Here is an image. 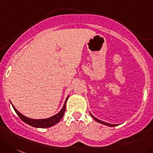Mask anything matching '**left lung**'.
<instances>
[{
    "mask_svg": "<svg viewBox=\"0 0 153 153\" xmlns=\"http://www.w3.org/2000/svg\"><path fill=\"white\" fill-rule=\"evenodd\" d=\"M91 116H92L93 118H94V120H96L97 122H100V123H101V124H103V125H107V126H110V127H115V126H116V125H112V124L106 123V122H102V121H100V120H99V119H97V118H95V117H94V115H91Z\"/></svg>",
    "mask_w": 153,
    "mask_h": 153,
    "instance_id": "obj_1",
    "label": "left lung"
}]
</instances>
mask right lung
Listing matches in <instances>:
<instances>
[{
    "label": "right lung",
    "mask_w": 153,
    "mask_h": 153,
    "mask_svg": "<svg viewBox=\"0 0 153 153\" xmlns=\"http://www.w3.org/2000/svg\"><path fill=\"white\" fill-rule=\"evenodd\" d=\"M68 97L66 98V100H65L63 107H62V109H61V111L59 112V113L53 115V116L51 117V118H45V119H31V118H27V117L24 116L23 115H22L20 112H19L13 105V107L14 110H15V112H16L17 115H19V118H21V120L23 121L25 123L28 124V125H31V126L32 127H35V128H50V127L53 126V125L58 123V122L60 121L61 118L63 117V115L64 113H65V104H66V101L67 100H68Z\"/></svg>",
    "instance_id": "obj_1"
}]
</instances>
